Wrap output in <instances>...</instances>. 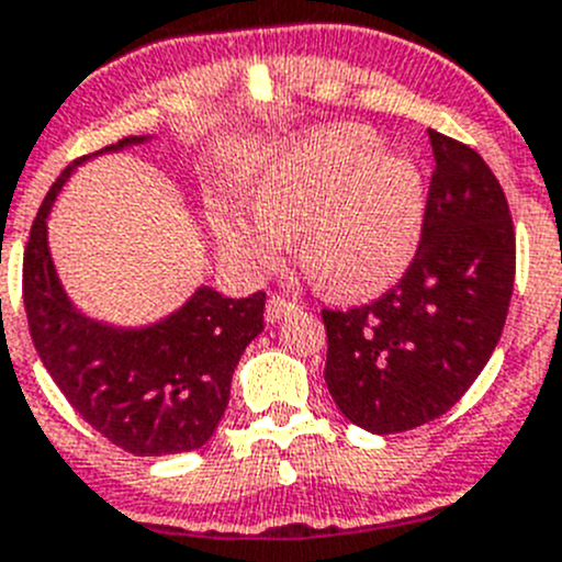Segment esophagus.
Instances as JSON below:
<instances>
[{
  "label": "esophagus",
  "mask_w": 562,
  "mask_h": 562,
  "mask_svg": "<svg viewBox=\"0 0 562 562\" xmlns=\"http://www.w3.org/2000/svg\"><path fill=\"white\" fill-rule=\"evenodd\" d=\"M296 302H291V299L285 296H269V305H266V322L277 324L280 318H285L288 313L296 311Z\"/></svg>",
  "instance_id": "obj_1"
}]
</instances>
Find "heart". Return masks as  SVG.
<instances>
[{"mask_svg": "<svg viewBox=\"0 0 562 562\" xmlns=\"http://www.w3.org/2000/svg\"><path fill=\"white\" fill-rule=\"evenodd\" d=\"M255 218L227 204L210 210L224 255L251 271L280 263L299 235V263L324 293L355 299L382 291L411 266L424 229L422 171L382 151L366 127H327L285 146L249 186Z\"/></svg>", "mask_w": 562, "mask_h": 562, "instance_id": "heart-1", "label": "heart"}]
</instances>
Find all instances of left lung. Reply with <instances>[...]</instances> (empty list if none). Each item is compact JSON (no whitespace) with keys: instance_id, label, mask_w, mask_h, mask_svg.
<instances>
[{"instance_id":"8db88e82","label":"left lung","mask_w":562,"mask_h":562,"mask_svg":"<svg viewBox=\"0 0 562 562\" xmlns=\"http://www.w3.org/2000/svg\"><path fill=\"white\" fill-rule=\"evenodd\" d=\"M429 144L435 171L411 269L371 305L322 311L329 393L374 435L458 405L499 344L516 280V233L494 171L435 130Z\"/></svg>"}]
</instances>
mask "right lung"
Returning <instances> with one entry per match:
<instances>
[{"instance_id":"add662e5","label":"right lung","mask_w":562,"mask_h":562,"mask_svg":"<svg viewBox=\"0 0 562 562\" xmlns=\"http://www.w3.org/2000/svg\"><path fill=\"white\" fill-rule=\"evenodd\" d=\"M144 140L130 135L93 155ZM88 157L49 188L24 249L35 352L68 405L110 443L138 458L191 452L207 443L227 411L235 366L263 333L266 293L229 299L202 285L180 311L146 327H113L77 311L52 263L46 218L63 182Z\"/></svg>"}]
</instances>
